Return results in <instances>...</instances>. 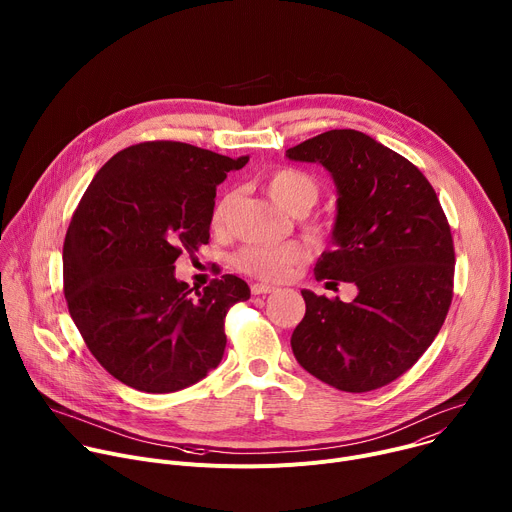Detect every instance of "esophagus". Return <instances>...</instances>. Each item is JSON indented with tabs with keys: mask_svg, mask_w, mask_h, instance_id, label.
<instances>
[{
	"mask_svg": "<svg viewBox=\"0 0 512 512\" xmlns=\"http://www.w3.org/2000/svg\"><path fill=\"white\" fill-rule=\"evenodd\" d=\"M271 291H275V287L267 285V283H253L251 285V294L253 296H265V294H271Z\"/></svg>",
	"mask_w": 512,
	"mask_h": 512,
	"instance_id": "esophagus-1",
	"label": "esophagus"
}]
</instances>
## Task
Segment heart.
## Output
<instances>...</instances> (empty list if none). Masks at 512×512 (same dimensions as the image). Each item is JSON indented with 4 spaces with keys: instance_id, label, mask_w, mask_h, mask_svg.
Listing matches in <instances>:
<instances>
[{
    "instance_id": "1",
    "label": "heart",
    "mask_w": 512,
    "mask_h": 512,
    "mask_svg": "<svg viewBox=\"0 0 512 512\" xmlns=\"http://www.w3.org/2000/svg\"><path fill=\"white\" fill-rule=\"evenodd\" d=\"M265 188L269 196L287 212L291 214H304L308 212L318 196L320 186L318 182L296 168H281L269 174ZM231 198L218 202L212 210V229L223 231L227 225V212H229ZM308 233L320 235L322 227L318 223H308ZM310 255V247L300 241H287L279 245H247L235 255V267L251 277L263 281H277L289 275V271Z\"/></svg>"
}]
</instances>
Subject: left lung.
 Wrapping results in <instances>:
<instances>
[{
    "instance_id": "obj_1",
    "label": "left lung",
    "mask_w": 512,
    "mask_h": 512,
    "mask_svg": "<svg viewBox=\"0 0 512 512\" xmlns=\"http://www.w3.org/2000/svg\"><path fill=\"white\" fill-rule=\"evenodd\" d=\"M287 158L322 164L338 190L336 247L318 259L316 279L358 287L350 304L304 289L306 316L291 348L338 391L385 387L421 358L448 316L456 253L446 212L417 166L360 131L320 133Z\"/></svg>"
}]
</instances>
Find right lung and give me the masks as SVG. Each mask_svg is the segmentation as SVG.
I'll list each match as a JSON object with an SVG mask.
<instances>
[{
    "instance_id": "add662e5",
    "label": "right lung",
    "mask_w": 512,
    "mask_h": 512,
    "mask_svg": "<svg viewBox=\"0 0 512 512\" xmlns=\"http://www.w3.org/2000/svg\"><path fill=\"white\" fill-rule=\"evenodd\" d=\"M249 162L182 141H143L93 178L62 247L64 298L101 367L143 393H172L218 367L225 318L251 298L237 275L190 289L174 261L210 239L216 184Z\"/></svg>"
}]
</instances>
